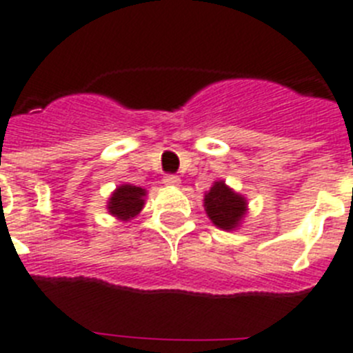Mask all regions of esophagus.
<instances>
[{
	"label": "esophagus",
	"mask_w": 353,
	"mask_h": 353,
	"mask_svg": "<svg viewBox=\"0 0 353 353\" xmlns=\"http://www.w3.org/2000/svg\"><path fill=\"white\" fill-rule=\"evenodd\" d=\"M163 183L168 186H177L181 183V179L179 176H176V174H167V176L163 177Z\"/></svg>",
	"instance_id": "34e87169"
}]
</instances>
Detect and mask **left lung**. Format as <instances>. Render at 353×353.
Masks as SVG:
<instances>
[{"label": "left lung", "mask_w": 353, "mask_h": 353, "mask_svg": "<svg viewBox=\"0 0 353 353\" xmlns=\"http://www.w3.org/2000/svg\"><path fill=\"white\" fill-rule=\"evenodd\" d=\"M204 208L216 228L231 231L240 223L241 216L247 211V202L241 195L228 188L223 181H216L204 197Z\"/></svg>", "instance_id": "8db88e82"}]
</instances>
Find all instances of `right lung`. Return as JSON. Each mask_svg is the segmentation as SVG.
<instances>
[{"label":"right lung","instance_id":"right-lung-1","mask_svg":"<svg viewBox=\"0 0 353 353\" xmlns=\"http://www.w3.org/2000/svg\"><path fill=\"white\" fill-rule=\"evenodd\" d=\"M143 195H145V190L140 186H119L108 202L110 213L121 220L133 219L143 208Z\"/></svg>","mask_w":353,"mask_h":353}]
</instances>
